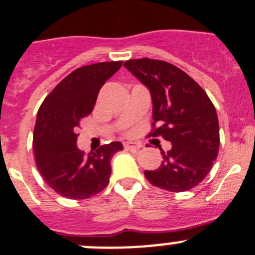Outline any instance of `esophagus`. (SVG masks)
<instances>
[{
  "mask_svg": "<svg viewBox=\"0 0 255 255\" xmlns=\"http://www.w3.org/2000/svg\"><path fill=\"white\" fill-rule=\"evenodd\" d=\"M142 147L141 143H137V142H127L125 143V148L126 149H129V151H137Z\"/></svg>",
  "mask_w": 255,
  "mask_h": 255,
  "instance_id": "1",
  "label": "esophagus"
}]
</instances>
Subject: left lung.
Segmentation results:
<instances>
[{"label": "left lung", "instance_id": "left-lung-1", "mask_svg": "<svg viewBox=\"0 0 255 255\" xmlns=\"http://www.w3.org/2000/svg\"><path fill=\"white\" fill-rule=\"evenodd\" d=\"M125 66L148 88L153 130L171 142L157 170L144 171L154 186L182 192L203 181L218 157L220 137L215 107L205 90L177 66L154 59H132ZM157 124L158 128H154Z\"/></svg>", "mask_w": 255, "mask_h": 255}]
</instances>
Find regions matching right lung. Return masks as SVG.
I'll use <instances>...</instances> for the list:
<instances>
[{"label": "right lung", "mask_w": 255, "mask_h": 255, "mask_svg": "<svg viewBox=\"0 0 255 255\" xmlns=\"http://www.w3.org/2000/svg\"><path fill=\"white\" fill-rule=\"evenodd\" d=\"M121 66L122 61H106L78 68L40 106L32 142L35 160L45 182L61 196L88 199L108 185L112 157L122 151V143L111 142L85 154L77 147L75 130L92 113L104 83Z\"/></svg>", "instance_id": "obj_1"}]
</instances>
